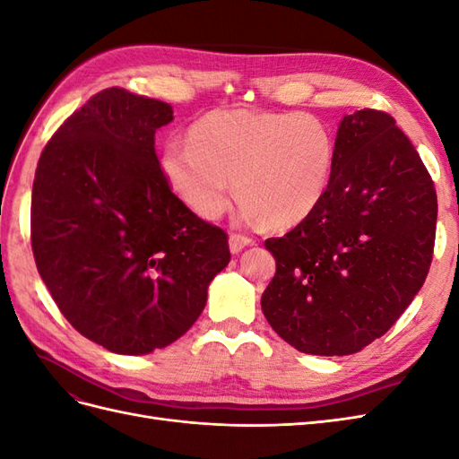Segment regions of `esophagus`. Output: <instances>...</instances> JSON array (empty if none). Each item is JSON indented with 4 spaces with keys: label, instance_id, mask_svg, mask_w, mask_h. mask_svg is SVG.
Masks as SVG:
<instances>
[{
    "label": "esophagus",
    "instance_id": "34e87169",
    "mask_svg": "<svg viewBox=\"0 0 459 459\" xmlns=\"http://www.w3.org/2000/svg\"><path fill=\"white\" fill-rule=\"evenodd\" d=\"M255 241L251 238H247V235H239V233H231L230 235V251L231 255H239L245 247L253 245Z\"/></svg>",
    "mask_w": 459,
    "mask_h": 459
}]
</instances>
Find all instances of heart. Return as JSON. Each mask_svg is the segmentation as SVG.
Segmentation results:
<instances>
[{"mask_svg": "<svg viewBox=\"0 0 459 459\" xmlns=\"http://www.w3.org/2000/svg\"><path fill=\"white\" fill-rule=\"evenodd\" d=\"M187 140L164 145L160 174L206 220L224 212L233 179L247 221L297 226L324 201L335 166L331 130L308 113L218 108L193 124Z\"/></svg>", "mask_w": 459, "mask_h": 459, "instance_id": "obj_1", "label": "heart"}]
</instances>
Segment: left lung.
Segmentation results:
<instances>
[{
	"label": "left lung",
	"instance_id": "8db88e82",
	"mask_svg": "<svg viewBox=\"0 0 459 459\" xmlns=\"http://www.w3.org/2000/svg\"><path fill=\"white\" fill-rule=\"evenodd\" d=\"M435 230L433 179L394 118L373 108L346 115L324 201L295 230L264 243L275 275L262 312L304 354L362 351L420 293Z\"/></svg>",
	"mask_w": 459,
	"mask_h": 459
}]
</instances>
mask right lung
Listing matches in <instances>:
<instances>
[{
	"instance_id": "add662e5",
	"label": "right lung",
	"mask_w": 459,
	"mask_h": 459,
	"mask_svg": "<svg viewBox=\"0 0 459 459\" xmlns=\"http://www.w3.org/2000/svg\"><path fill=\"white\" fill-rule=\"evenodd\" d=\"M169 103L103 90L53 134L36 169L38 272L86 339L128 356L172 344L197 322L230 262L228 235L164 182L155 132Z\"/></svg>"
}]
</instances>
